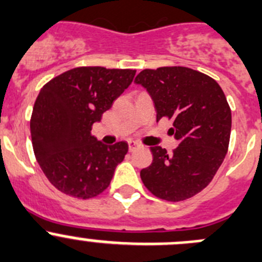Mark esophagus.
<instances>
[{
	"instance_id": "obj_1",
	"label": "esophagus",
	"mask_w": 262,
	"mask_h": 262,
	"mask_svg": "<svg viewBox=\"0 0 262 262\" xmlns=\"http://www.w3.org/2000/svg\"><path fill=\"white\" fill-rule=\"evenodd\" d=\"M141 147V145H139L138 142H129V151H130V152H133V151H136L137 148H139Z\"/></svg>"
}]
</instances>
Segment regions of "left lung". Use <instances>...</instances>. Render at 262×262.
I'll list each match as a JSON object with an SVG mask.
<instances>
[{
    "label": "left lung",
    "instance_id": "obj_1",
    "mask_svg": "<svg viewBox=\"0 0 262 262\" xmlns=\"http://www.w3.org/2000/svg\"><path fill=\"white\" fill-rule=\"evenodd\" d=\"M134 81L147 89L156 121H173L170 134L180 141L170 154L151 147L152 163L141 170L146 189L156 198L181 202L208 186L226 156L231 110L221 86L205 73L181 66L141 71Z\"/></svg>",
    "mask_w": 262,
    "mask_h": 262
}]
</instances>
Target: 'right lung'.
<instances>
[{
    "mask_svg": "<svg viewBox=\"0 0 262 262\" xmlns=\"http://www.w3.org/2000/svg\"><path fill=\"white\" fill-rule=\"evenodd\" d=\"M136 70L77 67L41 88L31 116L33 152L48 180L63 194L92 199L110 186L128 143L103 145L92 136Z\"/></svg>",
    "mask_w": 262,
    "mask_h": 262,
    "instance_id": "1",
    "label": "right lung"
}]
</instances>
